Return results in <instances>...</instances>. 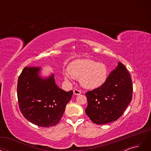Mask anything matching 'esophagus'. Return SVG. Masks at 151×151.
I'll use <instances>...</instances> for the list:
<instances>
[{
  "label": "esophagus",
  "mask_w": 151,
  "mask_h": 151,
  "mask_svg": "<svg viewBox=\"0 0 151 151\" xmlns=\"http://www.w3.org/2000/svg\"><path fill=\"white\" fill-rule=\"evenodd\" d=\"M74 94L75 95H79V94H81V91L80 90L75 89L74 90Z\"/></svg>",
  "instance_id": "obj_1"
}]
</instances>
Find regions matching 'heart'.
I'll use <instances>...</instances> for the list:
<instances>
[{
  "mask_svg": "<svg viewBox=\"0 0 151 151\" xmlns=\"http://www.w3.org/2000/svg\"><path fill=\"white\" fill-rule=\"evenodd\" d=\"M63 76L67 81H70L72 77L79 79L83 88L93 89L104 84L108 77V68L102 63L89 59H77L70 63Z\"/></svg>",
  "mask_w": 151,
  "mask_h": 151,
  "instance_id": "b5f03b06",
  "label": "heart"
}]
</instances>
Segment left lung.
<instances>
[{
    "label": "left lung",
    "instance_id": "1",
    "mask_svg": "<svg viewBox=\"0 0 151 151\" xmlns=\"http://www.w3.org/2000/svg\"><path fill=\"white\" fill-rule=\"evenodd\" d=\"M133 85L129 72L118 62L101 87L86 93V115L93 123L103 125L117 120L132 101Z\"/></svg>",
    "mask_w": 151,
    "mask_h": 151
}]
</instances>
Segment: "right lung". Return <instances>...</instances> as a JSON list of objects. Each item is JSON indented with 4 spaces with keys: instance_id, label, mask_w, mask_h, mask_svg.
Returning <instances> with one entry per match:
<instances>
[{
    "instance_id": "add662e5",
    "label": "right lung",
    "mask_w": 151,
    "mask_h": 151,
    "mask_svg": "<svg viewBox=\"0 0 151 151\" xmlns=\"http://www.w3.org/2000/svg\"><path fill=\"white\" fill-rule=\"evenodd\" d=\"M40 68H24L17 81V99L20 111L26 119L43 127L56 125L71 99L73 91L59 88L54 75L40 77Z\"/></svg>"
}]
</instances>
